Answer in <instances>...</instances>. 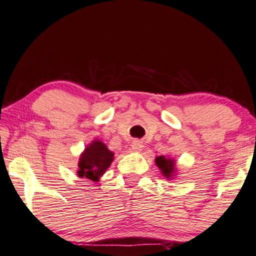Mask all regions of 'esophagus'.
<instances>
[{"mask_svg": "<svg viewBox=\"0 0 256 256\" xmlns=\"http://www.w3.org/2000/svg\"><path fill=\"white\" fill-rule=\"evenodd\" d=\"M131 150L134 152H141L143 150V143L141 141H134L131 143Z\"/></svg>", "mask_w": 256, "mask_h": 256, "instance_id": "obj_1", "label": "esophagus"}]
</instances>
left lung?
<instances>
[{
  "label": "left lung",
  "instance_id": "obj_1",
  "mask_svg": "<svg viewBox=\"0 0 256 256\" xmlns=\"http://www.w3.org/2000/svg\"><path fill=\"white\" fill-rule=\"evenodd\" d=\"M156 164L160 169V171H162V175H164L168 180H171L172 176H175L176 165H175V160L174 159L165 158L164 156H160L156 158Z\"/></svg>",
  "mask_w": 256,
  "mask_h": 256
}]
</instances>
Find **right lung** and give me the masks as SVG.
Returning a JSON list of instances; mask_svg holds the SVG:
<instances>
[{
  "mask_svg": "<svg viewBox=\"0 0 256 256\" xmlns=\"http://www.w3.org/2000/svg\"><path fill=\"white\" fill-rule=\"evenodd\" d=\"M114 153L106 148L103 142L94 140L82 152L78 159V178H86L91 181H100V178L110 166Z\"/></svg>",
  "mask_w": 256,
  "mask_h": 256,
  "instance_id": "add662e5",
  "label": "right lung"
}]
</instances>
